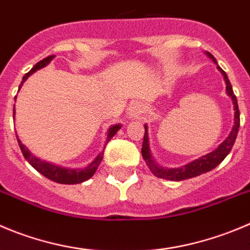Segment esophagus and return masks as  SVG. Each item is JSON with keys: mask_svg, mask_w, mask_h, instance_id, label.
Wrapping results in <instances>:
<instances>
[{"mask_svg": "<svg viewBox=\"0 0 250 250\" xmlns=\"http://www.w3.org/2000/svg\"><path fill=\"white\" fill-rule=\"evenodd\" d=\"M142 114V106L140 104H134L127 110V118L130 120H139Z\"/></svg>", "mask_w": 250, "mask_h": 250, "instance_id": "34e87169", "label": "esophagus"}]
</instances>
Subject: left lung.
<instances>
[{"label":"left lung","mask_w":250,"mask_h":250,"mask_svg":"<svg viewBox=\"0 0 250 250\" xmlns=\"http://www.w3.org/2000/svg\"><path fill=\"white\" fill-rule=\"evenodd\" d=\"M208 58L212 59L215 61V63H217L216 59L211 55L210 52H206ZM217 68L220 70V72L222 73L223 77H225L226 82V91H227L228 96L232 98L233 102V108H234V125L230 130L229 135H228L227 139L215 149V151L210 152L206 156L200 157V158L195 159L192 162L188 163V165L183 166L180 168H165L162 166H158V163H156L154 158L151 154V149H149V142H148V129H147V125H145V135H144V142H142V149L141 153L144 157L145 162H146L147 167L149 168L152 173L156 175L157 178H162V179L167 180H174V182H180V180L190 179V178L198 177V175L204 174V173H208L210 170H212L213 168L217 167L223 159L227 157V154L229 153L232 147H233L234 141L237 139V134H238L239 130V109H238V103H237V98L233 93V89H232V85H230L229 80H228L227 75H226L225 71L217 65Z\"/></svg>","instance_id":"1"}]
</instances>
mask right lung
I'll use <instances>...</instances> for the list:
<instances>
[{
    "label": "right lung",
    "instance_id": "1",
    "mask_svg": "<svg viewBox=\"0 0 250 250\" xmlns=\"http://www.w3.org/2000/svg\"><path fill=\"white\" fill-rule=\"evenodd\" d=\"M54 58H55L54 55L47 56V58H45L44 60L35 63L34 67H33L29 72L24 75L22 83L20 84V89L23 85V83L25 82V80H27L30 75H33L35 71L45 67V66H46ZM16 98L17 97H14V99ZM13 118H14V110H13ZM120 127H121L120 124L109 127L108 135H106L105 145L113 139V136L119 131V130H120ZM17 140H18V144H20L21 151H22L23 156H24V158L29 162V165L32 166L34 169H37L40 174L46 177L47 179L52 180V182H55V183H60V184H78V183H83L85 182V180L89 179V178L93 177L97 168H98L99 165H101L102 159H103V154H104V149H103V152H101V153L96 157V159H94L93 162L89 163V165H88L85 168H83V169H68V168H62V167H59V166L51 165V163H47L45 162V161H40L38 157H35L34 154L30 153L29 149H28L27 147L21 142V140L18 139V136H17ZM104 148H105V147H104Z\"/></svg>",
    "mask_w": 250,
    "mask_h": 250
}]
</instances>
